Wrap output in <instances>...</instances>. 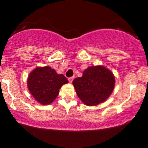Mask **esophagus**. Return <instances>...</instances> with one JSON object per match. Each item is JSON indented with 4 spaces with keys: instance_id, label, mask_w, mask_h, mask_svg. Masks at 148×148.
<instances>
[{
    "instance_id": "1",
    "label": "esophagus",
    "mask_w": 148,
    "mask_h": 148,
    "mask_svg": "<svg viewBox=\"0 0 148 148\" xmlns=\"http://www.w3.org/2000/svg\"><path fill=\"white\" fill-rule=\"evenodd\" d=\"M74 77H69V78L68 79V80H69V82L70 83H71L72 82V81L73 80H74Z\"/></svg>"
}]
</instances>
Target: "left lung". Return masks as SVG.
Instances as JSON below:
<instances>
[{
	"instance_id": "8db88e82",
	"label": "left lung",
	"mask_w": 148,
	"mask_h": 148,
	"mask_svg": "<svg viewBox=\"0 0 148 148\" xmlns=\"http://www.w3.org/2000/svg\"><path fill=\"white\" fill-rule=\"evenodd\" d=\"M72 83L84 104L95 106L109 97L114 89L115 80L107 68L95 66H89L84 71L82 77L74 79Z\"/></svg>"
}]
</instances>
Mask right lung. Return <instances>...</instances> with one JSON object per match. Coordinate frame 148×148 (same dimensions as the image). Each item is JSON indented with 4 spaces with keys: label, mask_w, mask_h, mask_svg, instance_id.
I'll list each match as a JSON object with an SVG mask.
<instances>
[{
    "label": "right lung",
    "mask_w": 148,
    "mask_h": 148,
    "mask_svg": "<svg viewBox=\"0 0 148 148\" xmlns=\"http://www.w3.org/2000/svg\"><path fill=\"white\" fill-rule=\"evenodd\" d=\"M28 88L36 100L41 104H51L58 96L59 89L68 80L63 74H57L49 66L37 67L28 79Z\"/></svg>",
    "instance_id": "obj_1"
}]
</instances>
